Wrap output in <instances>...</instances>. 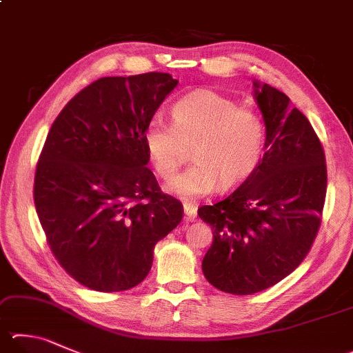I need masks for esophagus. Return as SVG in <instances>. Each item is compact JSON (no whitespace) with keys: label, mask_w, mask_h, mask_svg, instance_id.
Returning <instances> with one entry per match:
<instances>
[{"label":"esophagus","mask_w":353,"mask_h":353,"mask_svg":"<svg viewBox=\"0 0 353 353\" xmlns=\"http://www.w3.org/2000/svg\"><path fill=\"white\" fill-rule=\"evenodd\" d=\"M183 211H185V219L187 221H194L196 213H197V207L194 203L185 202L183 203Z\"/></svg>","instance_id":"34e87169"}]
</instances>
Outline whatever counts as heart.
<instances>
[{"instance_id":"b5f03b06","label":"heart","mask_w":353,"mask_h":353,"mask_svg":"<svg viewBox=\"0 0 353 353\" xmlns=\"http://www.w3.org/2000/svg\"><path fill=\"white\" fill-rule=\"evenodd\" d=\"M143 143L152 168L171 181L193 145L196 162L170 183L185 199L238 187L253 174L264 154L265 123L261 115L238 101L208 89L190 92L171 108V123L152 121Z\"/></svg>"}]
</instances>
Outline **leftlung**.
I'll list each match as a JSON object with an SVG mask.
<instances>
[{"label": "left lung", "instance_id": "left-lung-1", "mask_svg": "<svg viewBox=\"0 0 353 353\" xmlns=\"http://www.w3.org/2000/svg\"><path fill=\"white\" fill-rule=\"evenodd\" d=\"M253 85L265 123L264 157L233 193L197 210L213 228L205 278L233 294L265 290L305 259L327 191L324 150L310 121L284 92Z\"/></svg>", "mask_w": 353, "mask_h": 353}]
</instances>
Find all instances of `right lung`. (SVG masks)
<instances>
[{"label": "right lung", "mask_w": 353, "mask_h": 353, "mask_svg": "<svg viewBox=\"0 0 353 353\" xmlns=\"http://www.w3.org/2000/svg\"><path fill=\"white\" fill-rule=\"evenodd\" d=\"M170 74L103 77L63 108L38 157L34 202L48 245L77 283L130 290L152 265L156 243L183 217L148 168L143 134Z\"/></svg>", "instance_id": "1"}]
</instances>
